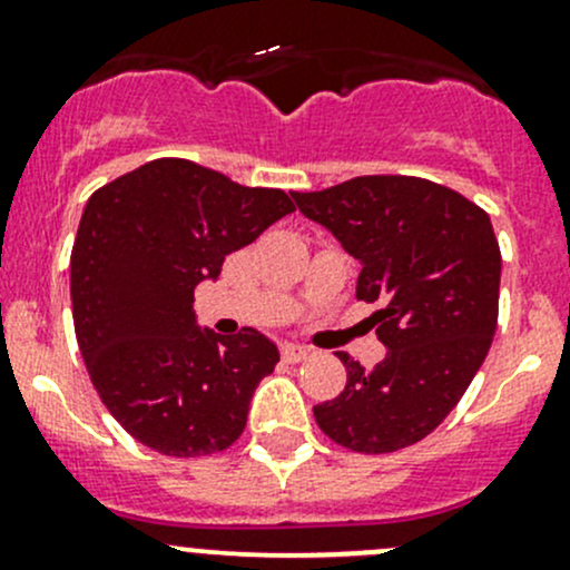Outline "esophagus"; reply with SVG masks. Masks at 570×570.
I'll return each instance as SVG.
<instances>
[{"mask_svg":"<svg viewBox=\"0 0 570 570\" xmlns=\"http://www.w3.org/2000/svg\"><path fill=\"white\" fill-rule=\"evenodd\" d=\"M281 355H284L286 363H301L311 355V350L303 344H284L281 346Z\"/></svg>","mask_w":570,"mask_h":570,"instance_id":"esophagus-1","label":"esophagus"}]
</instances>
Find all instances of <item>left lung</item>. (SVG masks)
<instances>
[{
    "label": "left lung",
    "mask_w": 570,
    "mask_h": 570,
    "mask_svg": "<svg viewBox=\"0 0 570 570\" xmlns=\"http://www.w3.org/2000/svg\"><path fill=\"white\" fill-rule=\"evenodd\" d=\"M361 265L357 301L387 355L363 368L346 352V387L314 406L320 429L357 453H393L431 434L470 387L497 331L500 245L489 215L421 177H355L292 194Z\"/></svg>",
    "instance_id": "obj_1"
}]
</instances>
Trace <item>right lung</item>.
I'll return each mask as SVG.
<instances>
[{
  "label": "right lung",
  "instance_id": "add662e5",
  "mask_svg": "<svg viewBox=\"0 0 570 570\" xmlns=\"http://www.w3.org/2000/svg\"><path fill=\"white\" fill-rule=\"evenodd\" d=\"M295 205L183 158H158L89 196L70 254L83 363L106 410L164 456H207L243 434L278 346L245 327L202 331L194 289Z\"/></svg>",
  "mask_w": 570,
  "mask_h": 570
}]
</instances>
